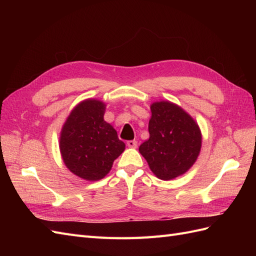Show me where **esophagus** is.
Masks as SVG:
<instances>
[{"label":"esophagus","instance_id":"obj_1","mask_svg":"<svg viewBox=\"0 0 256 256\" xmlns=\"http://www.w3.org/2000/svg\"><path fill=\"white\" fill-rule=\"evenodd\" d=\"M127 145L130 147V148H136L138 147V142L134 140H130L127 142Z\"/></svg>","mask_w":256,"mask_h":256}]
</instances>
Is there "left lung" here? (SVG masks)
I'll use <instances>...</instances> for the list:
<instances>
[{
	"label": "left lung",
	"instance_id": "left-lung-1",
	"mask_svg": "<svg viewBox=\"0 0 256 256\" xmlns=\"http://www.w3.org/2000/svg\"><path fill=\"white\" fill-rule=\"evenodd\" d=\"M150 110V138L138 152L158 178L173 180L187 172L198 159L202 136L191 116L172 102H154Z\"/></svg>",
	"mask_w": 256,
	"mask_h": 256
}]
</instances>
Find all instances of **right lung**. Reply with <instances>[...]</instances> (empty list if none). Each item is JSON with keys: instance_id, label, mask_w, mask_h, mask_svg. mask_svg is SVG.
Masks as SVG:
<instances>
[{"instance_id": "add662e5", "label": "right lung", "mask_w": 256, "mask_h": 256, "mask_svg": "<svg viewBox=\"0 0 256 256\" xmlns=\"http://www.w3.org/2000/svg\"><path fill=\"white\" fill-rule=\"evenodd\" d=\"M106 104L88 99L76 106L60 132V150L70 171L86 180H99L110 172L125 150L116 130L104 122Z\"/></svg>"}]
</instances>
